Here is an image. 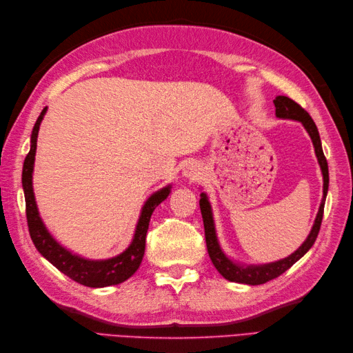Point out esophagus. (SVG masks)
Returning <instances> with one entry per match:
<instances>
[{"mask_svg": "<svg viewBox=\"0 0 353 353\" xmlns=\"http://www.w3.org/2000/svg\"><path fill=\"white\" fill-rule=\"evenodd\" d=\"M182 174H183V177L190 179V181H196V179L199 177V174H200L199 165L194 163V162L185 163L183 165V170H182Z\"/></svg>", "mask_w": 353, "mask_h": 353, "instance_id": "1", "label": "esophagus"}]
</instances>
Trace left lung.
Wrapping results in <instances>:
<instances>
[{
	"instance_id": "obj_1",
	"label": "left lung",
	"mask_w": 353,
	"mask_h": 353,
	"mask_svg": "<svg viewBox=\"0 0 353 353\" xmlns=\"http://www.w3.org/2000/svg\"><path fill=\"white\" fill-rule=\"evenodd\" d=\"M274 108H276V117L282 119H292V121L302 123L305 130L308 132L311 137L314 150H316V156L321 170V176H323V199H321V203L319 208V212L316 216V221L312 224V229L310 235L306 236L303 244L299 247V249L291 253L290 256L268 262V264H259V265H243L238 264V262L232 261L226 253L223 252L219 238H216V230H215V223H214V215H212V208L209 203V199L206 192L200 194V211L201 216H203V226H205V238H206V247L209 258H211L214 267L219 270V273L230 282L236 283H247V285H261L268 281L274 279V277L281 276L282 273L287 272V270L296 264V262L301 259L303 254L308 252L312 244L316 243V238L319 235V230L321 226V220H323V211H325V200L327 196V188H329V170H327V162L323 154V148H321V141L320 134L317 130L316 123L312 121L308 112H306L302 106H299L296 101H292L288 97L277 95L273 100Z\"/></svg>"
}]
</instances>
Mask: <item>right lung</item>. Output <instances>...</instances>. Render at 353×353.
<instances>
[{
    "label": "right lung",
    "mask_w": 353,
    "mask_h": 353,
    "mask_svg": "<svg viewBox=\"0 0 353 353\" xmlns=\"http://www.w3.org/2000/svg\"><path fill=\"white\" fill-rule=\"evenodd\" d=\"M45 114H47V108L41 112L39 118L36 119L32 138H30V152L26 156L24 167H22V190H24L26 196L27 224L32 241L37 252L45 259L50 261L57 270H61L63 274L71 277L72 281L85 285V287L103 288L109 287V285L121 283L129 279L130 276H133L134 272L139 268L145 252V235L148 230L150 219H152V214L156 206H159L170 196L171 185L153 192L145 200L144 206L141 209V215L137 223V229H134L132 243L123 253L109 259H86L70 252L61 243H57L54 236L45 228L39 211H37L33 192V170L37 133H39V125Z\"/></svg>",
    "instance_id": "obj_1"
}]
</instances>
